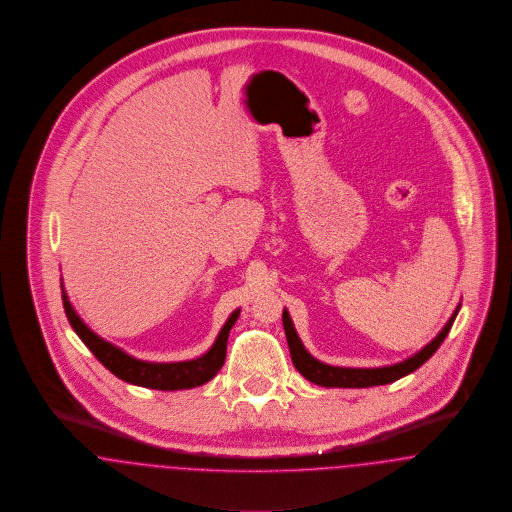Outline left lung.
<instances>
[{"label": "left lung", "instance_id": "1", "mask_svg": "<svg viewBox=\"0 0 512 512\" xmlns=\"http://www.w3.org/2000/svg\"><path fill=\"white\" fill-rule=\"evenodd\" d=\"M460 304L457 310L453 312V316L449 318V322L445 323V327L439 331V335L428 343L424 349L418 350L416 354H412L410 358H406L403 362H397L393 366H381V368H341V366H329L323 364L318 358H314L308 350L304 349L300 337L296 335L295 325L291 322V316L287 310H283V327H285V335H287V343L291 350V358L295 364L296 370L306 377L308 381L322 385V387H372V385H385V383H393L401 377L412 374L414 370H418L435 350L441 347V343L445 341V337L449 335L453 322L457 318Z\"/></svg>", "mask_w": 512, "mask_h": 512}]
</instances>
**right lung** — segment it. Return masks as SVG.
<instances>
[{"instance_id": "add662e5", "label": "right lung", "mask_w": 512, "mask_h": 512, "mask_svg": "<svg viewBox=\"0 0 512 512\" xmlns=\"http://www.w3.org/2000/svg\"><path fill=\"white\" fill-rule=\"evenodd\" d=\"M61 298H63V308H65V314H67V320L71 323V327L77 331L82 343L108 368L113 376H117L127 383H133V385L160 389V391L192 389V387L208 383L212 377L216 376L225 362L229 331L237 322L239 312H241V310H235L229 316V320L225 322L217 335L216 343L206 354H202L194 360H185V362H146V360H138L135 356L127 354L125 350L104 341L86 323L82 322L79 314L75 312V308L69 302V296L63 289V283H61Z\"/></svg>"}]
</instances>
